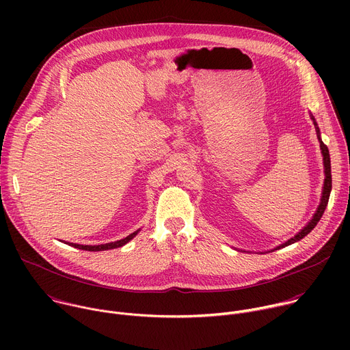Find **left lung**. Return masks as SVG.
Instances as JSON below:
<instances>
[{"mask_svg":"<svg viewBox=\"0 0 350 350\" xmlns=\"http://www.w3.org/2000/svg\"><path fill=\"white\" fill-rule=\"evenodd\" d=\"M312 120H313L314 127H316V133H317V137H319V141H320V148H321V154H323V161H324V173H325V180H324V187H323L321 202H320V205H319V208H317V211H316V213H314L313 219L306 224V227H304V230L299 231L293 238H291V239H288L286 242L281 243L280 246L274 247L273 251H277V249L285 247V246H288V245H291V243H295V242H297V241H301L302 238H305V237H306V235H308V234H309V232H310V231L317 226V223L320 221V219H321V216H323V213H324V211H325V208H327V204H328L329 192H331V188H332L329 152H328V148H327V145H325V144L321 141V138H320V129H319V126H317V123H316V120H314V118H313V116H312Z\"/></svg>","mask_w":350,"mask_h":350,"instance_id":"8db88e82","label":"left lung"}]
</instances>
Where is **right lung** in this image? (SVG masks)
Masks as SVG:
<instances>
[{
    "label": "right lung",
    "instance_id": "add662e5",
    "mask_svg": "<svg viewBox=\"0 0 350 350\" xmlns=\"http://www.w3.org/2000/svg\"><path fill=\"white\" fill-rule=\"evenodd\" d=\"M139 230L134 231L133 234L127 235L126 238L120 239V241H116V242H108V243H101V245H79V243H73V242H65L70 246H75L77 249H83V251H90V252H98V251H108V249H115V247H120L123 245H126L130 239H133L137 234H138Z\"/></svg>",
    "mask_w": 350,
    "mask_h": 350
}]
</instances>
